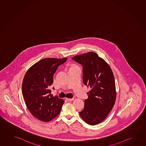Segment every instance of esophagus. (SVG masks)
Returning <instances> with one entry per match:
<instances>
[{"label": "esophagus", "instance_id": "obj_1", "mask_svg": "<svg viewBox=\"0 0 146 146\" xmlns=\"http://www.w3.org/2000/svg\"><path fill=\"white\" fill-rule=\"evenodd\" d=\"M66 99L68 101H72L73 100H74V99L72 98V99H69V98H66Z\"/></svg>", "mask_w": 146, "mask_h": 146}]
</instances>
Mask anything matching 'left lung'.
<instances>
[{
	"instance_id": "obj_1",
	"label": "left lung",
	"mask_w": 146,
	"mask_h": 146,
	"mask_svg": "<svg viewBox=\"0 0 146 146\" xmlns=\"http://www.w3.org/2000/svg\"><path fill=\"white\" fill-rule=\"evenodd\" d=\"M72 59L82 66L83 83L91 88L79 114L86 123L96 125L108 116L115 103L116 92L112 70L94 52L76 56Z\"/></svg>"
}]
</instances>
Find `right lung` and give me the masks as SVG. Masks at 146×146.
<instances>
[{
  "label": "right lung",
  "mask_w": 146,
  "mask_h": 146,
  "mask_svg": "<svg viewBox=\"0 0 146 146\" xmlns=\"http://www.w3.org/2000/svg\"><path fill=\"white\" fill-rule=\"evenodd\" d=\"M67 58H45L27 70L22 83V94L30 112L43 122L51 121L61 112L64 101L53 97L49 90L57 68Z\"/></svg>",
  "instance_id": "right-lung-1"
}]
</instances>
